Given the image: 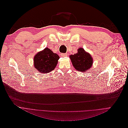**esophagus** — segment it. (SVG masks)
Returning <instances> with one entry per match:
<instances>
[{"label":"esophagus","instance_id":"esophagus-1","mask_svg":"<svg viewBox=\"0 0 128 128\" xmlns=\"http://www.w3.org/2000/svg\"><path fill=\"white\" fill-rule=\"evenodd\" d=\"M61 56H62V57H66V56H67V53H61Z\"/></svg>","mask_w":128,"mask_h":128}]
</instances>
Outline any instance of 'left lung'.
<instances>
[{"mask_svg": "<svg viewBox=\"0 0 128 128\" xmlns=\"http://www.w3.org/2000/svg\"><path fill=\"white\" fill-rule=\"evenodd\" d=\"M72 64L77 70L86 72L88 70L93 64V59L90 54L82 48H79L77 53L69 56Z\"/></svg>", "mask_w": 128, "mask_h": 128, "instance_id": "1", "label": "left lung"}]
</instances>
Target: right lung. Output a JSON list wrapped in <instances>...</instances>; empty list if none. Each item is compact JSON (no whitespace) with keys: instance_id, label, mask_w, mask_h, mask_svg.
Wrapping results in <instances>:
<instances>
[{"instance_id":"obj_1","label":"right lung","mask_w":128,"mask_h":128,"mask_svg":"<svg viewBox=\"0 0 128 128\" xmlns=\"http://www.w3.org/2000/svg\"><path fill=\"white\" fill-rule=\"evenodd\" d=\"M59 58L57 54L46 48L34 56V67L38 72L47 74L54 69Z\"/></svg>"}]
</instances>
